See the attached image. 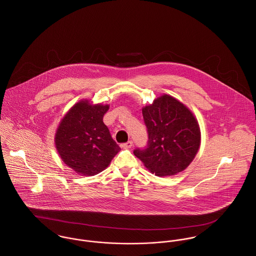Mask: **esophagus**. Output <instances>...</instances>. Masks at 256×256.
Wrapping results in <instances>:
<instances>
[{
    "label": "esophagus",
    "instance_id": "1",
    "mask_svg": "<svg viewBox=\"0 0 256 256\" xmlns=\"http://www.w3.org/2000/svg\"><path fill=\"white\" fill-rule=\"evenodd\" d=\"M132 146H133V142L132 141H128L126 143L121 144V148H130Z\"/></svg>",
    "mask_w": 256,
    "mask_h": 256
}]
</instances>
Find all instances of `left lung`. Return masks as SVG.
I'll use <instances>...</instances> for the list:
<instances>
[{
	"label": "left lung",
	"instance_id": "obj_1",
	"mask_svg": "<svg viewBox=\"0 0 256 256\" xmlns=\"http://www.w3.org/2000/svg\"><path fill=\"white\" fill-rule=\"evenodd\" d=\"M148 144L134 154L158 176L184 170L200 146V129L192 112L174 98L164 94L143 110Z\"/></svg>",
	"mask_w": 256,
	"mask_h": 256
}]
</instances>
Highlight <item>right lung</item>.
I'll return each mask as SVG.
<instances>
[{
    "mask_svg": "<svg viewBox=\"0 0 256 256\" xmlns=\"http://www.w3.org/2000/svg\"><path fill=\"white\" fill-rule=\"evenodd\" d=\"M108 108V106L80 102L69 110L57 129V150L63 162L80 174L102 172L119 152L120 148L104 123Z\"/></svg>",
    "mask_w": 256,
    "mask_h": 256,
    "instance_id": "1",
    "label": "right lung"
}]
</instances>
